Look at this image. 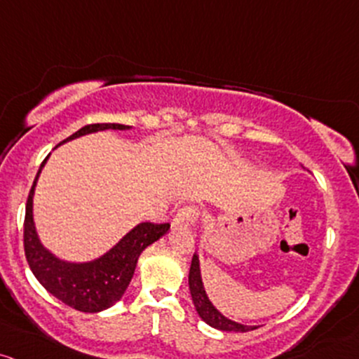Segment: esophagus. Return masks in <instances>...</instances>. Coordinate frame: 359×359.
<instances>
[{
	"instance_id": "esophagus-1",
	"label": "esophagus",
	"mask_w": 359,
	"mask_h": 359,
	"mask_svg": "<svg viewBox=\"0 0 359 359\" xmlns=\"http://www.w3.org/2000/svg\"><path fill=\"white\" fill-rule=\"evenodd\" d=\"M201 215V210L198 206H192V204H187V206L180 208L179 212H177L175 219L177 223H182V224H194L198 222Z\"/></svg>"
}]
</instances>
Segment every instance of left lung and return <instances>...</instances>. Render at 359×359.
<instances>
[{
  "instance_id": "1",
  "label": "left lung",
  "mask_w": 359,
  "mask_h": 359,
  "mask_svg": "<svg viewBox=\"0 0 359 359\" xmlns=\"http://www.w3.org/2000/svg\"><path fill=\"white\" fill-rule=\"evenodd\" d=\"M189 290H191L192 302H194L196 310H198L199 317L206 322L208 325L215 327L218 330H226V332H249L254 330L255 327L250 325H242L237 322L230 320L224 315H222L218 310L212 306V303L208 300L206 291H204L203 279H201V271H199V259L194 254L191 262V271H189Z\"/></svg>"
}]
</instances>
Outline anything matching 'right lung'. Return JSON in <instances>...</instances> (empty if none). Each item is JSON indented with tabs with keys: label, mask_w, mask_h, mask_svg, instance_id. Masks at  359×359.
<instances>
[{
	"label": "right lung",
	"mask_w": 359,
	"mask_h": 359,
	"mask_svg": "<svg viewBox=\"0 0 359 359\" xmlns=\"http://www.w3.org/2000/svg\"><path fill=\"white\" fill-rule=\"evenodd\" d=\"M104 129H129V126L110 124V122L88 124L74 135L66 137L62 143L74 140V137L90 135V133L104 131ZM46 160L42 161L41 168L35 175L25 206L23 249H25L27 262L39 283L57 300L66 303L71 309L80 310V312H102L121 300L126 288L131 283L133 274H135L140 254L153 242H156L161 235L167 233L170 223H140L114 249H110L107 254L93 262L71 264L59 261L39 242L32 218L34 189Z\"/></svg>",
	"instance_id": "add662e5"
}]
</instances>
